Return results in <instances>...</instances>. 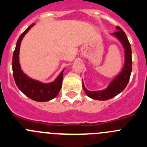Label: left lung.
Masks as SVG:
<instances>
[{"mask_svg": "<svg viewBox=\"0 0 147 147\" xmlns=\"http://www.w3.org/2000/svg\"><path fill=\"white\" fill-rule=\"evenodd\" d=\"M117 29L118 32H115L113 35H115V37L119 38V40L121 42L122 45L125 49V64H124V67L120 74L110 83L107 89L104 90L89 91L85 88L84 84H82L83 89L85 90L86 94L93 99L101 100V101L110 99V98L115 96L116 95L120 93L121 91H123L129 82L132 66L131 45L124 31L119 26H117Z\"/></svg>", "mask_w": 147, "mask_h": 147, "instance_id": "1", "label": "left lung"}]
</instances>
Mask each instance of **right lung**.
Listing matches in <instances>:
<instances>
[{"mask_svg": "<svg viewBox=\"0 0 147 147\" xmlns=\"http://www.w3.org/2000/svg\"><path fill=\"white\" fill-rule=\"evenodd\" d=\"M33 26L34 23L29 26L21 34L18 40L16 47L13 53V76H14V80L18 88L28 98L37 102H47L55 98L60 91L62 80H63V71L60 73V74L54 82L49 83V84H43L38 81L32 80L22 72L20 70V64H19V59H18L20 42L24 35Z\"/></svg>", "mask_w": 147, "mask_h": 147, "instance_id": "1", "label": "right lung"}]
</instances>
